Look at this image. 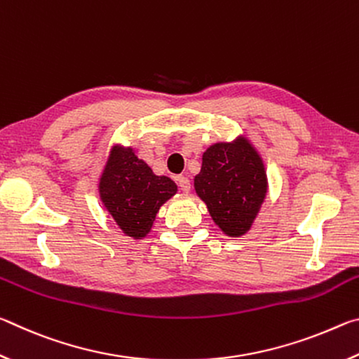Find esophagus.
Wrapping results in <instances>:
<instances>
[{
	"instance_id": "34e87169",
	"label": "esophagus",
	"mask_w": 359,
	"mask_h": 359,
	"mask_svg": "<svg viewBox=\"0 0 359 359\" xmlns=\"http://www.w3.org/2000/svg\"><path fill=\"white\" fill-rule=\"evenodd\" d=\"M177 184H179V187H180V190L184 191V193L190 191V188H191L190 179L185 177V175H179V177H177Z\"/></svg>"
}]
</instances>
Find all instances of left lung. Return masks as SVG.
Wrapping results in <instances>:
<instances>
[{"instance_id": "1", "label": "left lung", "mask_w": 359, "mask_h": 359, "mask_svg": "<svg viewBox=\"0 0 359 359\" xmlns=\"http://www.w3.org/2000/svg\"><path fill=\"white\" fill-rule=\"evenodd\" d=\"M194 191L208 205L212 220L229 238L248 233L267 193L263 158L247 137L217 142L203 154Z\"/></svg>"}]
</instances>
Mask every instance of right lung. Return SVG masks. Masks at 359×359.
I'll return each instance as SVG.
<instances>
[{
    "instance_id": "1",
    "label": "right lung",
    "mask_w": 359,
    "mask_h": 359,
    "mask_svg": "<svg viewBox=\"0 0 359 359\" xmlns=\"http://www.w3.org/2000/svg\"><path fill=\"white\" fill-rule=\"evenodd\" d=\"M100 199L125 236L145 238L154 226L158 210L177 193V185L166 175H156L137 158L133 147L115 144L102 169Z\"/></svg>"
}]
</instances>
